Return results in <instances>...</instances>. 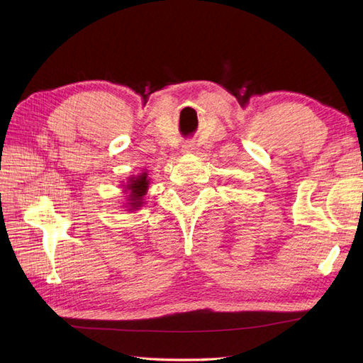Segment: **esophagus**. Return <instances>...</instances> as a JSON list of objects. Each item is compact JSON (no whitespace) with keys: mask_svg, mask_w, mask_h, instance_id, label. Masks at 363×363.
Instances as JSON below:
<instances>
[{"mask_svg":"<svg viewBox=\"0 0 363 363\" xmlns=\"http://www.w3.org/2000/svg\"><path fill=\"white\" fill-rule=\"evenodd\" d=\"M194 151V144H189V142H186V144L182 147V152H184V155H188V152H192Z\"/></svg>","mask_w":363,"mask_h":363,"instance_id":"1","label":"esophagus"}]
</instances>
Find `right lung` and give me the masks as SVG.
Listing matches in <instances>:
<instances>
[{"label":"right lung","mask_w":363,"mask_h":363,"mask_svg":"<svg viewBox=\"0 0 363 363\" xmlns=\"http://www.w3.org/2000/svg\"><path fill=\"white\" fill-rule=\"evenodd\" d=\"M148 172L144 171L138 175H131L128 180L123 184V192L125 194V203L124 207L127 212H135L145 204L144 196L148 192L150 186Z\"/></svg>","instance_id":"add662e5"}]
</instances>
